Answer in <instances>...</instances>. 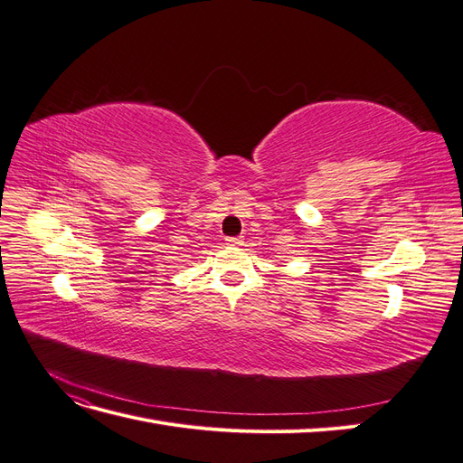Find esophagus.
<instances>
[{"mask_svg":"<svg viewBox=\"0 0 463 463\" xmlns=\"http://www.w3.org/2000/svg\"><path fill=\"white\" fill-rule=\"evenodd\" d=\"M226 243H228L230 247H241V245H243V240H241V237H228Z\"/></svg>","mask_w":463,"mask_h":463,"instance_id":"1","label":"esophagus"}]
</instances>
